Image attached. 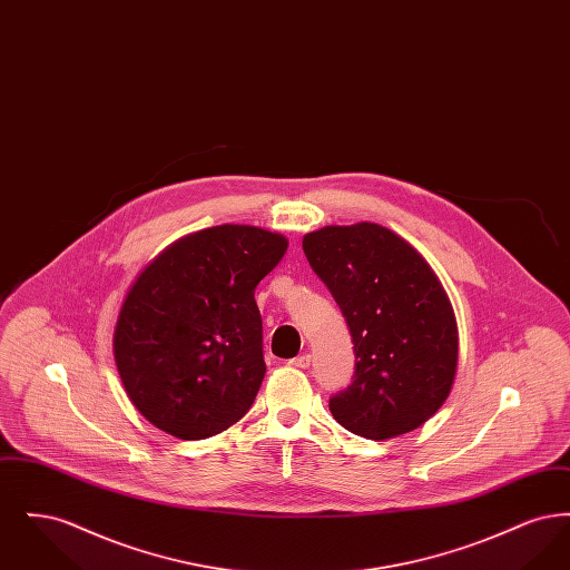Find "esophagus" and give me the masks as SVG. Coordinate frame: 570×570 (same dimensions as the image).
<instances>
[{
  "label": "esophagus",
  "instance_id": "34e87169",
  "mask_svg": "<svg viewBox=\"0 0 570 570\" xmlns=\"http://www.w3.org/2000/svg\"><path fill=\"white\" fill-rule=\"evenodd\" d=\"M288 363H291L293 367H298V370H307L309 363H312V354H298L295 358H291Z\"/></svg>",
  "mask_w": 570,
  "mask_h": 570
}]
</instances>
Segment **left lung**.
I'll return each instance as SVG.
<instances>
[{"label":"left lung","mask_w":570,"mask_h":570,"mask_svg":"<svg viewBox=\"0 0 570 570\" xmlns=\"http://www.w3.org/2000/svg\"><path fill=\"white\" fill-rule=\"evenodd\" d=\"M303 252L353 335V382L328 400L333 419L367 440L421 428L451 393L460 348L451 301L432 267L372 222L309 233Z\"/></svg>","instance_id":"8db88e82"}]
</instances>
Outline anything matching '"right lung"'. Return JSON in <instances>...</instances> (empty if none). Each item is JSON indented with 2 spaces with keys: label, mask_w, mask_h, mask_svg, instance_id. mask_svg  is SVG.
Returning <instances> with one entry per match:
<instances>
[{
  "label": "right lung",
  "mask_w": 570,
  "mask_h": 570,
  "mask_svg": "<svg viewBox=\"0 0 570 570\" xmlns=\"http://www.w3.org/2000/svg\"><path fill=\"white\" fill-rule=\"evenodd\" d=\"M288 242L222 224L166 247L138 275L115 326L119 379L166 434L205 440L252 407L267 365L254 298Z\"/></svg>",
  "instance_id": "add662e5"
}]
</instances>
